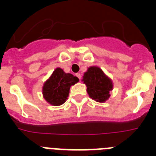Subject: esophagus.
Segmentation results:
<instances>
[{
    "instance_id": "1",
    "label": "esophagus",
    "mask_w": 156,
    "mask_h": 156,
    "mask_svg": "<svg viewBox=\"0 0 156 156\" xmlns=\"http://www.w3.org/2000/svg\"><path fill=\"white\" fill-rule=\"evenodd\" d=\"M76 76L77 77H78V79L80 80V79H81V75L80 73H76Z\"/></svg>"
}]
</instances>
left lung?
<instances>
[{
	"mask_svg": "<svg viewBox=\"0 0 156 156\" xmlns=\"http://www.w3.org/2000/svg\"><path fill=\"white\" fill-rule=\"evenodd\" d=\"M83 81L87 85L90 97L99 102H104L109 98L112 89L111 80L108 79L98 67H90L83 76Z\"/></svg>",
	"mask_w": 156,
	"mask_h": 156,
	"instance_id": "left-lung-1",
	"label": "left lung"
}]
</instances>
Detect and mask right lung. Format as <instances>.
<instances>
[{
	"label": "right lung",
	"mask_w": 156,
	"mask_h": 156,
	"mask_svg": "<svg viewBox=\"0 0 156 156\" xmlns=\"http://www.w3.org/2000/svg\"><path fill=\"white\" fill-rule=\"evenodd\" d=\"M78 81L76 76L57 68L43 87L44 98L52 105H61L68 98L70 87Z\"/></svg>",
	"instance_id": "obj_1"
}]
</instances>
